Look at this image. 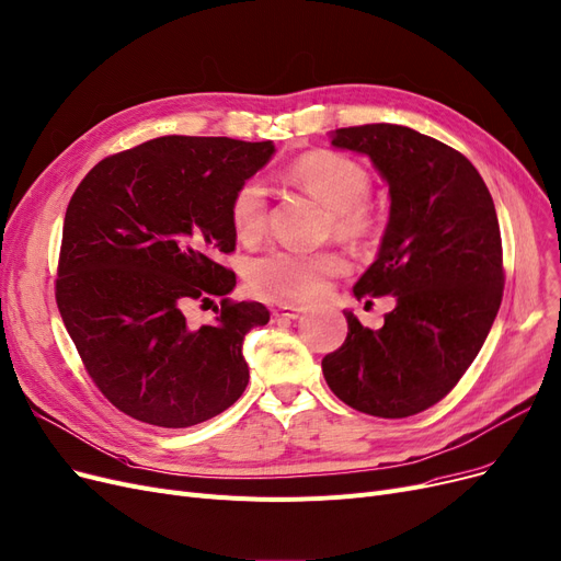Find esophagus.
I'll return each instance as SVG.
<instances>
[{
	"label": "esophagus",
	"instance_id": "1",
	"mask_svg": "<svg viewBox=\"0 0 561 561\" xmlns=\"http://www.w3.org/2000/svg\"><path fill=\"white\" fill-rule=\"evenodd\" d=\"M302 311H305V307H298V305H279L273 309V316L277 321H294Z\"/></svg>",
	"mask_w": 561,
	"mask_h": 561
}]
</instances>
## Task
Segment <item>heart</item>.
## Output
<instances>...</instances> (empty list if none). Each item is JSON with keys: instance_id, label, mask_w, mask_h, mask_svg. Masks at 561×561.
<instances>
[{"instance_id": "1", "label": "heart", "mask_w": 561, "mask_h": 561, "mask_svg": "<svg viewBox=\"0 0 561 561\" xmlns=\"http://www.w3.org/2000/svg\"><path fill=\"white\" fill-rule=\"evenodd\" d=\"M290 181L307 190L332 210L334 233L346 240H364L376 231V217L367 206L369 172L359 162L332 151L300 158L288 172ZM231 225L242 242H256L267 227V187L259 179L240 183L229 206ZM346 271L339 252L273 250L250 265V284L259 296L279 302L319 298L328 282Z\"/></svg>"}]
</instances>
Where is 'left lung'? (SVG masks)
<instances>
[{"instance_id":"8db88e82","label":"left lung","mask_w":561,"mask_h":561,"mask_svg":"<svg viewBox=\"0 0 561 561\" xmlns=\"http://www.w3.org/2000/svg\"><path fill=\"white\" fill-rule=\"evenodd\" d=\"M334 149L367 156L389 187V220L355 298L392 296L380 330L344 311V346L323 376L374 417L417 415L451 392L481 351L502 302V238L489 187L451 146L394 124L339 128Z\"/></svg>"}]
</instances>
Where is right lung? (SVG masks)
I'll use <instances>...</instances> for the list:
<instances>
[{
  "instance_id": "obj_1",
  "label": "right lung",
  "mask_w": 561,
  "mask_h": 561,
  "mask_svg": "<svg viewBox=\"0 0 561 561\" xmlns=\"http://www.w3.org/2000/svg\"><path fill=\"white\" fill-rule=\"evenodd\" d=\"M273 156V141L158 137L101 160L72 194L57 305L89 376L133 420L187 428L245 392L242 339L271 311L226 298L194 329L184 309L233 290L217 263L236 248L231 197Z\"/></svg>"
}]
</instances>
